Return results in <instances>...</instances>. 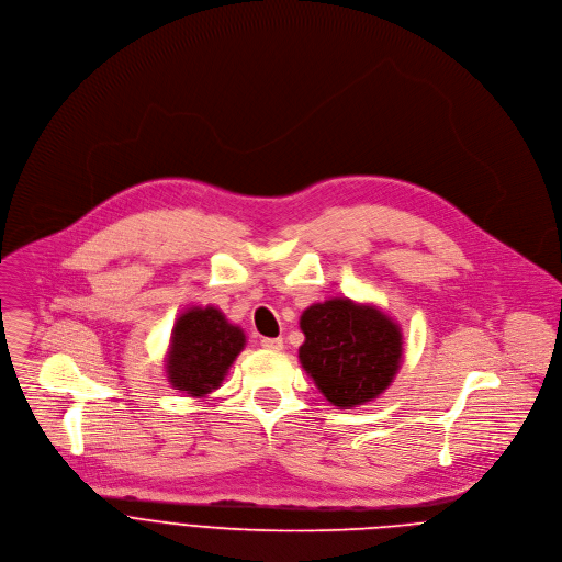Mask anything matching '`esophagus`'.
Here are the masks:
<instances>
[{"label":"esophagus","instance_id":"1","mask_svg":"<svg viewBox=\"0 0 562 562\" xmlns=\"http://www.w3.org/2000/svg\"><path fill=\"white\" fill-rule=\"evenodd\" d=\"M260 344L267 350H282L284 348V339L282 337H265Z\"/></svg>","mask_w":562,"mask_h":562}]
</instances>
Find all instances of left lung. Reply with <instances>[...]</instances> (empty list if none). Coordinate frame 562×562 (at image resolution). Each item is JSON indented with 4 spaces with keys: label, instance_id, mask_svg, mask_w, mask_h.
<instances>
[{
    "label": "left lung",
    "instance_id": "obj_1",
    "mask_svg": "<svg viewBox=\"0 0 562 562\" xmlns=\"http://www.w3.org/2000/svg\"><path fill=\"white\" fill-rule=\"evenodd\" d=\"M300 361L319 393L337 408L380 397L402 361V330L380 308L333 297L300 317Z\"/></svg>",
    "mask_w": 562,
    "mask_h": 562
}]
</instances>
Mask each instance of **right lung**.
<instances>
[{
    "label": "right lung",
    "mask_w": 562,
    "mask_h": 562,
    "mask_svg": "<svg viewBox=\"0 0 562 562\" xmlns=\"http://www.w3.org/2000/svg\"><path fill=\"white\" fill-rule=\"evenodd\" d=\"M245 348L243 328L229 324L216 306L184 311L171 330L167 378L173 391L205 397L216 391Z\"/></svg>",
    "instance_id": "obj_1"
}]
</instances>
